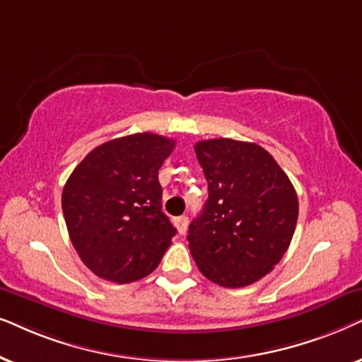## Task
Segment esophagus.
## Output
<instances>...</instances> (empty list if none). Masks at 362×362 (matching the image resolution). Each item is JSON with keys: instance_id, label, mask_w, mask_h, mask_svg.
I'll return each instance as SVG.
<instances>
[{"instance_id": "esophagus-1", "label": "esophagus", "mask_w": 362, "mask_h": 362, "mask_svg": "<svg viewBox=\"0 0 362 362\" xmlns=\"http://www.w3.org/2000/svg\"><path fill=\"white\" fill-rule=\"evenodd\" d=\"M175 226H177L178 233L185 235L187 228H189V216H185V215L177 216V218H175Z\"/></svg>"}]
</instances>
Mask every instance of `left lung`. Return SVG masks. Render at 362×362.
I'll list each match as a JSON object with an SVG mask.
<instances>
[{
  "instance_id": "8db88e82",
  "label": "left lung",
  "mask_w": 362,
  "mask_h": 362,
  "mask_svg": "<svg viewBox=\"0 0 362 362\" xmlns=\"http://www.w3.org/2000/svg\"><path fill=\"white\" fill-rule=\"evenodd\" d=\"M209 200L189 226V248L210 281L242 288L262 279L290 247L298 197L263 147L233 139L195 144Z\"/></svg>"
}]
</instances>
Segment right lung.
I'll return each instance as SVG.
<instances>
[{"instance_id": "obj_1", "label": "right lung", "mask_w": 362, "mask_h": 362, "mask_svg": "<svg viewBox=\"0 0 362 362\" xmlns=\"http://www.w3.org/2000/svg\"><path fill=\"white\" fill-rule=\"evenodd\" d=\"M175 141L142 132L90 151L62 190V214L83 263L99 278L131 283L152 273L177 233L162 211L158 168Z\"/></svg>"}]
</instances>
